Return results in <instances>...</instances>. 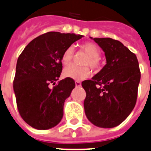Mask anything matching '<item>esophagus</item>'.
<instances>
[{
	"label": "esophagus",
	"instance_id": "esophagus-1",
	"mask_svg": "<svg viewBox=\"0 0 151 151\" xmlns=\"http://www.w3.org/2000/svg\"><path fill=\"white\" fill-rule=\"evenodd\" d=\"M75 85H76V87H81V83L80 81H76Z\"/></svg>",
	"mask_w": 151,
	"mask_h": 151
}]
</instances>
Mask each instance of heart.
<instances>
[{
  "mask_svg": "<svg viewBox=\"0 0 151 151\" xmlns=\"http://www.w3.org/2000/svg\"><path fill=\"white\" fill-rule=\"evenodd\" d=\"M82 49L89 55V57L84 62V65L90 66L92 69L98 70L99 68V57H100V50L96 44L93 42H84L82 44ZM73 47L72 46L67 47L63 51L61 56V62L63 65L67 66L72 62L73 56ZM91 74V70L87 66L78 67L75 65H71L66 67L63 70V75L65 78H71L77 81H81L88 78Z\"/></svg>",
  "mask_w": 151,
  "mask_h": 151,
  "instance_id": "b5f03b06",
  "label": "heart"
}]
</instances>
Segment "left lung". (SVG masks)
Returning <instances> with one entry per match:
<instances>
[{
    "mask_svg": "<svg viewBox=\"0 0 151 151\" xmlns=\"http://www.w3.org/2000/svg\"><path fill=\"white\" fill-rule=\"evenodd\" d=\"M90 38L104 51L106 64L91 79L82 82L86 91L84 111L96 127L112 128L122 123L135 107L140 81L139 63L121 42Z\"/></svg>",
    "mask_w": 151,
    "mask_h": 151,
    "instance_id": "1",
    "label": "left lung"
}]
</instances>
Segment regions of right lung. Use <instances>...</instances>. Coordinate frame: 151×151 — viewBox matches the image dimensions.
<instances>
[{"label": "right lung", "mask_w": 151, "mask_h": 151, "mask_svg": "<svg viewBox=\"0 0 151 151\" xmlns=\"http://www.w3.org/2000/svg\"><path fill=\"white\" fill-rule=\"evenodd\" d=\"M83 35L50 32L32 40L16 65L13 88L18 111L27 124L36 129L56 127L63 116L65 100L75 87L66 78L53 88L62 72L61 56Z\"/></svg>", "instance_id": "right-lung-1"}]
</instances>
